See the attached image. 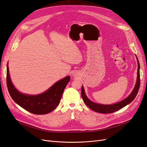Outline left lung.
Returning <instances> with one entry per match:
<instances>
[{
	"label": "left lung",
	"mask_w": 147,
	"mask_h": 147,
	"mask_svg": "<svg viewBox=\"0 0 147 147\" xmlns=\"http://www.w3.org/2000/svg\"><path fill=\"white\" fill-rule=\"evenodd\" d=\"M138 78L136 80V84L135 87L133 90L132 93L130 94V95L128 96V97H127L126 99H125L113 105H102V104H96V103L91 102L87 98V97L86 96L85 94L84 88L82 86V90H81V95H82V97L84 102L85 103V104L90 108H91L92 110H93L96 112L100 113H114L119 110L123 107H125L127 105L129 104L130 102H131L135 99V97L136 96L140 88V72H139L140 65L138 61Z\"/></svg>",
	"instance_id": "8db88e82"
}]
</instances>
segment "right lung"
<instances>
[{"instance_id": "add662e5", "label": "right lung", "mask_w": 147, "mask_h": 147, "mask_svg": "<svg viewBox=\"0 0 147 147\" xmlns=\"http://www.w3.org/2000/svg\"><path fill=\"white\" fill-rule=\"evenodd\" d=\"M70 76L65 77L54 84L42 94L30 96L22 94L16 90L11 81L7 65V85L11 98L24 109L35 115H45L53 111L59 105Z\"/></svg>"}]
</instances>
